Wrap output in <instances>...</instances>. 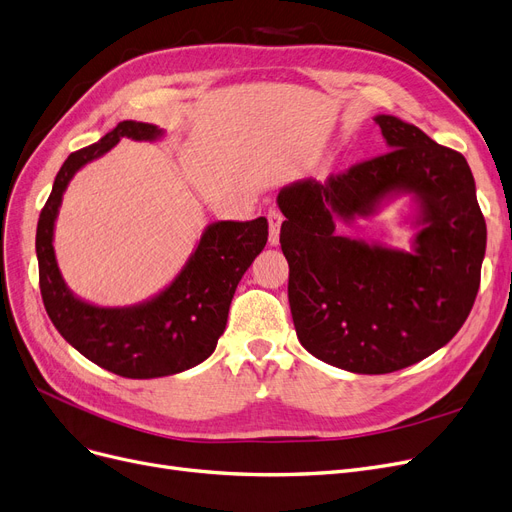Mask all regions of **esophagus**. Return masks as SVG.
Masks as SVG:
<instances>
[{"instance_id":"34e87169","label":"esophagus","mask_w":512,"mask_h":512,"mask_svg":"<svg viewBox=\"0 0 512 512\" xmlns=\"http://www.w3.org/2000/svg\"><path fill=\"white\" fill-rule=\"evenodd\" d=\"M268 221H270V244H272V247H276V244L280 242V226H282L284 217H282L280 211L272 209L268 213Z\"/></svg>"}]
</instances>
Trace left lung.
Masks as SVG:
<instances>
[{
  "instance_id": "left-lung-1",
  "label": "left lung",
  "mask_w": 512,
  "mask_h": 512,
  "mask_svg": "<svg viewBox=\"0 0 512 512\" xmlns=\"http://www.w3.org/2000/svg\"><path fill=\"white\" fill-rule=\"evenodd\" d=\"M374 121L387 154L324 184L293 182L276 198L299 343L358 374L402 370L452 341L475 303L487 240L462 154L393 115ZM399 195L411 198L410 252L336 232Z\"/></svg>"
}]
</instances>
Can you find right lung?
Returning a JSON list of instances; mask_svg holds the SVG:
<instances>
[{"mask_svg": "<svg viewBox=\"0 0 512 512\" xmlns=\"http://www.w3.org/2000/svg\"><path fill=\"white\" fill-rule=\"evenodd\" d=\"M163 136L159 125L121 121L96 144L73 152L56 175L35 236L41 299L52 324L87 360L125 379H157L205 362L224 335L240 278L268 242L265 217L215 221L163 291L136 305L102 307L66 286L56 261L54 228L75 173L123 138L159 142Z\"/></svg>", "mask_w": 512, "mask_h": 512, "instance_id": "1", "label": "right lung"}]
</instances>
